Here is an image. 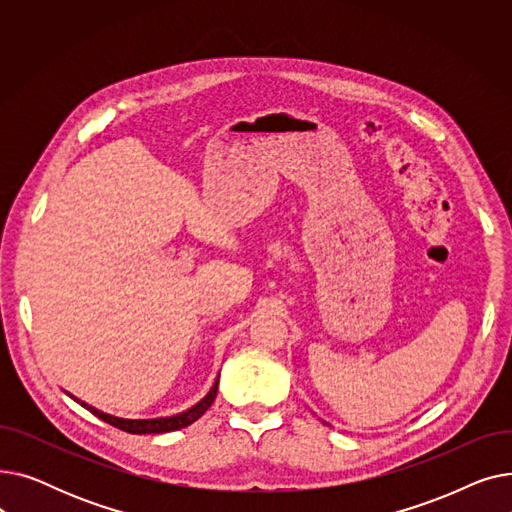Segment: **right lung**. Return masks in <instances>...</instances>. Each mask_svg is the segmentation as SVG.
<instances>
[{"label": "right lung", "mask_w": 512, "mask_h": 512, "mask_svg": "<svg viewBox=\"0 0 512 512\" xmlns=\"http://www.w3.org/2000/svg\"><path fill=\"white\" fill-rule=\"evenodd\" d=\"M218 384H220V375L215 378L213 386L209 388V392L199 400L195 402V405L191 409H186L182 413H176V415H166V417H151V419H124V417H116V415H110V413H103L91 405H87L85 400H80L76 396H72L70 392H66L72 400H76L80 407H85L89 413H93L95 417L103 419L105 423H110L118 429H124V432L128 434H166V432H176V429H182L186 425H191L193 421H197L215 400V394H218Z\"/></svg>", "instance_id": "add662e5"}]
</instances>
